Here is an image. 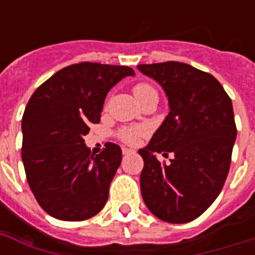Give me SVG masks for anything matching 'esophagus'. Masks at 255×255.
<instances>
[{
  "label": "esophagus",
  "mask_w": 255,
  "mask_h": 255,
  "mask_svg": "<svg viewBox=\"0 0 255 255\" xmlns=\"http://www.w3.org/2000/svg\"><path fill=\"white\" fill-rule=\"evenodd\" d=\"M123 155H129V153H133L135 151H132V149H128V148H123Z\"/></svg>",
  "instance_id": "esophagus-1"
}]
</instances>
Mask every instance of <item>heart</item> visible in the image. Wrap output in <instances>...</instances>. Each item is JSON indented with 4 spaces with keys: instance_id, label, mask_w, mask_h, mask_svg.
<instances>
[{
    "instance_id": "b5f03b06",
    "label": "heart",
    "mask_w": 255,
    "mask_h": 255,
    "mask_svg": "<svg viewBox=\"0 0 255 255\" xmlns=\"http://www.w3.org/2000/svg\"><path fill=\"white\" fill-rule=\"evenodd\" d=\"M132 91H133V95H135L139 103H141L144 100L151 99V98H155V99L159 98L156 88L151 83H148V82L136 83L133 88H132ZM144 135H145V129L140 127H126L122 128L119 131V137L127 144H135L139 140V137Z\"/></svg>"
}]
</instances>
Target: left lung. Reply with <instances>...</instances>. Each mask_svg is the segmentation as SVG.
<instances>
[{
    "label": "left lung",
    "instance_id": "1",
    "mask_svg": "<svg viewBox=\"0 0 255 255\" xmlns=\"http://www.w3.org/2000/svg\"><path fill=\"white\" fill-rule=\"evenodd\" d=\"M137 69L163 86L169 115L139 149L144 160L140 188L156 217L185 224L200 217L221 192L228 177L237 136L233 104L209 73L181 62L139 65ZM175 156L170 164L155 155Z\"/></svg>",
    "mask_w": 255,
    "mask_h": 255
}]
</instances>
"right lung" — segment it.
<instances>
[{
  "label": "right lung",
  "mask_w": 255,
  "mask_h": 255,
  "mask_svg": "<svg viewBox=\"0 0 255 255\" xmlns=\"http://www.w3.org/2000/svg\"><path fill=\"white\" fill-rule=\"evenodd\" d=\"M128 66L81 62L59 70L34 91L22 116V161L34 197L50 216L83 221L103 209L122 163V149L107 143L91 155L85 137L100 122L108 91Z\"/></svg>",
  "instance_id": "obj_1"
}]
</instances>
